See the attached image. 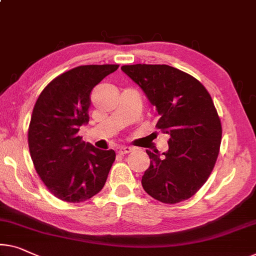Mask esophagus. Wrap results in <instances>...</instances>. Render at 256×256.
I'll list each match as a JSON object with an SVG mask.
<instances>
[{
	"label": "esophagus",
	"mask_w": 256,
	"mask_h": 256,
	"mask_svg": "<svg viewBox=\"0 0 256 256\" xmlns=\"http://www.w3.org/2000/svg\"><path fill=\"white\" fill-rule=\"evenodd\" d=\"M117 152H120V155H125V154H128V152H132V148L128 147V146H120L117 148Z\"/></svg>",
	"instance_id": "34e87169"
}]
</instances>
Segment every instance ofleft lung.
<instances>
[{"label":"left lung","mask_w":256,"mask_h":256,"mask_svg":"<svg viewBox=\"0 0 256 256\" xmlns=\"http://www.w3.org/2000/svg\"><path fill=\"white\" fill-rule=\"evenodd\" d=\"M155 106L156 128L170 136L169 150H146L150 166L141 184L163 204L190 199L207 182L218 156L222 125L210 94L192 76L166 64L123 66Z\"/></svg>","instance_id":"1"}]
</instances>
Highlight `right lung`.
Listing matches in <instances>:
<instances>
[{"mask_svg": "<svg viewBox=\"0 0 256 256\" xmlns=\"http://www.w3.org/2000/svg\"><path fill=\"white\" fill-rule=\"evenodd\" d=\"M117 64L82 66L52 80L38 98L28 128L34 168L60 200L82 202L104 188L116 154L78 136L88 123L90 92Z\"/></svg>", "mask_w": 256, "mask_h": 256, "instance_id": "1", "label": "right lung"}]
</instances>
